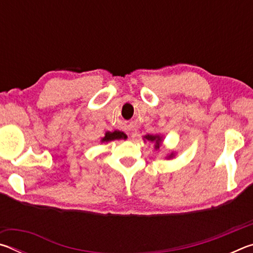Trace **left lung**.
Wrapping results in <instances>:
<instances>
[{"label": "left lung", "mask_w": 253, "mask_h": 253, "mask_svg": "<svg viewBox=\"0 0 253 253\" xmlns=\"http://www.w3.org/2000/svg\"><path fill=\"white\" fill-rule=\"evenodd\" d=\"M153 142V143H155V145H154V148L156 149H160V146L162 145V143H163V135H160V134H156V135H146V136H144V142ZM175 157V153L174 152H172V153H169L168 156H166L165 158H168V160H170V158H174Z\"/></svg>", "instance_id": "obj_1"}]
</instances>
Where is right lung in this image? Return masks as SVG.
Returning a JSON list of instances; mask_svg holds the SVG:
<instances>
[{"label":"right lung","mask_w":253,"mask_h":253,"mask_svg":"<svg viewBox=\"0 0 253 253\" xmlns=\"http://www.w3.org/2000/svg\"><path fill=\"white\" fill-rule=\"evenodd\" d=\"M126 135L124 134L123 131L119 130H114V131H106L105 136L102 137L100 143H108L111 142V140H116V139H123L125 138Z\"/></svg>","instance_id":"obj_1"}]
</instances>
